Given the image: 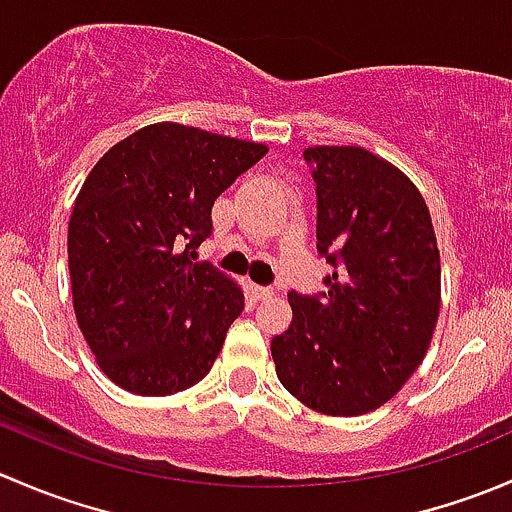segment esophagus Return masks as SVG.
Wrapping results in <instances>:
<instances>
[{
	"instance_id": "esophagus-1",
	"label": "esophagus",
	"mask_w": 512,
	"mask_h": 512,
	"mask_svg": "<svg viewBox=\"0 0 512 512\" xmlns=\"http://www.w3.org/2000/svg\"><path fill=\"white\" fill-rule=\"evenodd\" d=\"M272 294H275V289H272V287H260V285H252V297H255L257 302H265V299H270Z\"/></svg>"
}]
</instances>
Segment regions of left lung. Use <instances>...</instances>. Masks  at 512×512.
<instances>
[{
    "instance_id": "1",
    "label": "left lung",
    "mask_w": 512,
    "mask_h": 512,
    "mask_svg": "<svg viewBox=\"0 0 512 512\" xmlns=\"http://www.w3.org/2000/svg\"><path fill=\"white\" fill-rule=\"evenodd\" d=\"M317 183V250L334 267L319 297L289 292L272 339L277 379L309 409L361 416L399 394L431 344L441 255L404 170L361 146L304 151Z\"/></svg>"
}]
</instances>
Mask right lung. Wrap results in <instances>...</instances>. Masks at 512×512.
<instances>
[{"label": "right lung", "instance_id": "1", "mask_svg": "<svg viewBox=\"0 0 512 512\" xmlns=\"http://www.w3.org/2000/svg\"><path fill=\"white\" fill-rule=\"evenodd\" d=\"M267 153L255 141L151 123L108 148L69 220L74 312L103 374L138 396L198 384L245 307L240 285L193 262L213 203Z\"/></svg>", "mask_w": 512, "mask_h": 512}]
</instances>
